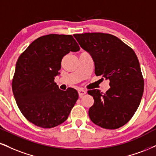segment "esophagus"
Listing matches in <instances>:
<instances>
[{
	"label": "esophagus",
	"mask_w": 156,
	"mask_h": 156,
	"mask_svg": "<svg viewBox=\"0 0 156 156\" xmlns=\"http://www.w3.org/2000/svg\"><path fill=\"white\" fill-rule=\"evenodd\" d=\"M78 93H79V96L81 98L84 95V94H86V91H85V90H82V89H80V90H78Z\"/></svg>",
	"instance_id": "34e87169"
}]
</instances>
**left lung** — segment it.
Here are the masks:
<instances>
[{"instance_id": "obj_1", "label": "left lung", "mask_w": 156, "mask_h": 156, "mask_svg": "<svg viewBox=\"0 0 156 156\" xmlns=\"http://www.w3.org/2000/svg\"><path fill=\"white\" fill-rule=\"evenodd\" d=\"M74 37L91 55L96 76L110 80L111 87L105 93L98 90H88L94 98V104L89 109L90 119L107 129L124 126L139 107L144 91V80L135 53L110 34L93 32L75 34Z\"/></svg>"}]
</instances>
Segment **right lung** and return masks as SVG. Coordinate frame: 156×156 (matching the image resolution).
I'll list each match as a JSON object with an SVG mask.
<instances>
[{"label": "right lung", "instance_id": "right-lung-1", "mask_svg": "<svg viewBox=\"0 0 156 156\" xmlns=\"http://www.w3.org/2000/svg\"><path fill=\"white\" fill-rule=\"evenodd\" d=\"M80 50L72 35L51 34L34 40L19 57L12 90L19 110L29 122L53 128L68 118L78 93L74 88L60 90L54 79L63 56Z\"/></svg>", "mask_w": 156, "mask_h": 156}]
</instances>
